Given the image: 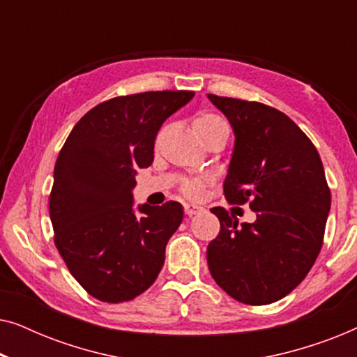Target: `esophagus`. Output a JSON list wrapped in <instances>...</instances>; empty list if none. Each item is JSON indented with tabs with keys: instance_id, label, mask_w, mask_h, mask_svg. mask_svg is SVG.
I'll list each match as a JSON object with an SVG mask.
<instances>
[{
	"instance_id": "esophagus-1",
	"label": "esophagus",
	"mask_w": 357,
	"mask_h": 357,
	"mask_svg": "<svg viewBox=\"0 0 357 357\" xmlns=\"http://www.w3.org/2000/svg\"><path fill=\"white\" fill-rule=\"evenodd\" d=\"M183 208H185V214H187V216H195V214L203 211V206H199V204H195V203H185Z\"/></svg>"
}]
</instances>
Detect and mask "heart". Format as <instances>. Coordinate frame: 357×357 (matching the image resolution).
Segmentation results:
<instances>
[{
  "instance_id": "heart-1",
  "label": "heart",
  "mask_w": 357,
  "mask_h": 357,
  "mask_svg": "<svg viewBox=\"0 0 357 357\" xmlns=\"http://www.w3.org/2000/svg\"><path fill=\"white\" fill-rule=\"evenodd\" d=\"M227 128V125L224 123L221 116L209 114V112H202V114L195 115L192 119V130L193 133L198 136L199 141H202L204 136L214 133L218 130ZM183 192L188 195V197H198L202 193V183L199 182H190L183 187Z\"/></svg>"
}]
</instances>
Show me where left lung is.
I'll list each match as a JSON object with an SVG mask.
<instances>
[{"mask_svg":"<svg viewBox=\"0 0 357 357\" xmlns=\"http://www.w3.org/2000/svg\"><path fill=\"white\" fill-rule=\"evenodd\" d=\"M208 99L236 136L224 195L231 203H248L257 216L238 224L224 208L211 209L221 231L208 245L209 271L236 301L271 304L301 284L320 253L331 204L324 164L282 112L260 102Z\"/></svg>","mask_w":357,"mask_h":357,"instance_id":"1","label":"left lung"}]
</instances>
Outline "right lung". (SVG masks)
<instances>
[{"label":"right lung","instance_id":"add662e5","mask_svg":"<svg viewBox=\"0 0 357 357\" xmlns=\"http://www.w3.org/2000/svg\"><path fill=\"white\" fill-rule=\"evenodd\" d=\"M193 96L158 91L102 102L77 121L58 154L50 193L55 245L96 299H135L162 270L183 206L169 202L135 209V177L153 164L164 121Z\"/></svg>","mask_w":357,"mask_h":357}]
</instances>
